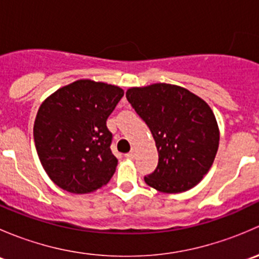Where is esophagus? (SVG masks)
<instances>
[{
    "label": "esophagus",
    "instance_id": "obj_1",
    "mask_svg": "<svg viewBox=\"0 0 259 259\" xmlns=\"http://www.w3.org/2000/svg\"><path fill=\"white\" fill-rule=\"evenodd\" d=\"M125 156H126L127 159H134V158H135V151H134V150L129 151V153H127Z\"/></svg>",
    "mask_w": 259,
    "mask_h": 259
}]
</instances>
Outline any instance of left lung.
<instances>
[{"mask_svg": "<svg viewBox=\"0 0 259 259\" xmlns=\"http://www.w3.org/2000/svg\"><path fill=\"white\" fill-rule=\"evenodd\" d=\"M126 99L158 149V166L144 178L146 184L169 194L195 187L209 171L219 146L210 106L187 89L164 82L127 89Z\"/></svg>", "mask_w": 259, "mask_h": 259, "instance_id": "1", "label": "left lung"}]
</instances>
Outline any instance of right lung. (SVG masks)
<instances>
[{
    "label": "right lung",
    "mask_w": 259,
    "mask_h": 259,
    "mask_svg": "<svg viewBox=\"0 0 259 259\" xmlns=\"http://www.w3.org/2000/svg\"><path fill=\"white\" fill-rule=\"evenodd\" d=\"M124 95L119 86L83 79L62 86L40 105L33 139L42 168L61 189L86 194L108 184L117 159L109 115Z\"/></svg>",
    "instance_id": "obj_1"
}]
</instances>
